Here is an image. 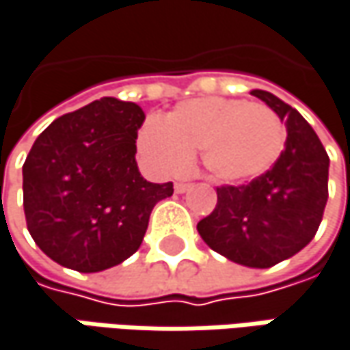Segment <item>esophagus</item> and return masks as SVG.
I'll return each mask as SVG.
<instances>
[{
  "label": "esophagus",
  "mask_w": 350,
  "mask_h": 350,
  "mask_svg": "<svg viewBox=\"0 0 350 350\" xmlns=\"http://www.w3.org/2000/svg\"><path fill=\"white\" fill-rule=\"evenodd\" d=\"M192 188V182H176L174 184V190L178 194H184L186 190H190Z\"/></svg>",
  "instance_id": "esophagus-1"
}]
</instances>
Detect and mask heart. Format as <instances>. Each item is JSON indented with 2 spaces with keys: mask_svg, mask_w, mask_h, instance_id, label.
Wrapping results in <instances>:
<instances>
[{
  "mask_svg": "<svg viewBox=\"0 0 350 350\" xmlns=\"http://www.w3.org/2000/svg\"><path fill=\"white\" fill-rule=\"evenodd\" d=\"M287 129L267 105L239 98H194L146 120L138 133L144 158L166 174H180L202 152L204 168L219 182L241 184L265 174L283 152Z\"/></svg>",
  "mask_w": 350,
  "mask_h": 350,
  "instance_id": "1",
  "label": "heart"
}]
</instances>
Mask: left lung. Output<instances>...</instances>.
<instances>
[{
  "mask_svg": "<svg viewBox=\"0 0 350 350\" xmlns=\"http://www.w3.org/2000/svg\"><path fill=\"white\" fill-rule=\"evenodd\" d=\"M252 94L285 120V148L265 174L217 186L216 208L198 221V234L219 256L263 269L295 256L317 234L329 198V156L293 107L267 91Z\"/></svg>",
  "mask_w": 350,
  "mask_h": 350,
  "instance_id": "obj_1",
  "label": "left lung"
}]
</instances>
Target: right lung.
<instances>
[{"label": "right lung", "instance_id": "right-lung-1", "mask_svg": "<svg viewBox=\"0 0 350 350\" xmlns=\"http://www.w3.org/2000/svg\"><path fill=\"white\" fill-rule=\"evenodd\" d=\"M144 113L103 96L59 116L23 164V210L39 250L63 267L94 273L140 247L156 204L172 182H146L136 166Z\"/></svg>", "mask_w": 350, "mask_h": 350}]
</instances>
